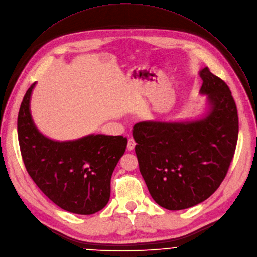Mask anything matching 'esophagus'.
Instances as JSON below:
<instances>
[{
  "instance_id": "1",
  "label": "esophagus",
  "mask_w": 257,
  "mask_h": 257,
  "mask_svg": "<svg viewBox=\"0 0 257 257\" xmlns=\"http://www.w3.org/2000/svg\"><path fill=\"white\" fill-rule=\"evenodd\" d=\"M136 145H137V143L135 142L134 139H128V141H127V150H128V151L134 150L135 147H136Z\"/></svg>"
}]
</instances>
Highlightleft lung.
<instances>
[{
    "label": "left lung",
    "mask_w": 257,
    "mask_h": 257,
    "mask_svg": "<svg viewBox=\"0 0 257 257\" xmlns=\"http://www.w3.org/2000/svg\"><path fill=\"white\" fill-rule=\"evenodd\" d=\"M208 110L182 121H142L133 137L140 172L160 207L179 211L209 198L224 180L238 140V113L227 84L199 71Z\"/></svg>",
    "instance_id": "obj_1"
}]
</instances>
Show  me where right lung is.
<instances>
[{
    "instance_id": "add662e5",
    "label": "right lung",
    "mask_w": 257,
    "mask_h": 257,
    "mask_svg": "<svg viewBox=\"0 0 257 257\" xmlns=\"http://www.w3.org/2000/svg\"><path fill=\"white\" fill-rule=\"evenodd\" d=\"M36 83L21 103L17 131L26 170L39 189L63 210L92 215L110 197L111 175L125 152L122 136L88 135L73 141H55L42 135L30 113Z\"/></svg>"
}]
</instances>
